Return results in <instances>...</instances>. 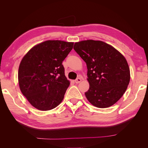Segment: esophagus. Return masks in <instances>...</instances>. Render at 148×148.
<instances>
[{
    "mask_svg": "<svg viewBox=\"0 0 148 148\" xmlns=\"http://www.w3.org/2000/svg\"><path fill=\"white\" fill-rule=\"evenodd\" d=\"M82 78H77L75 80V83H77V84H78V83H79L80 82H82Z\"/></svg>",
    "mask_w": 148,
    "mask_h": 148,
    "instance_id": "1",
    "label": "esophagus"
}]
</instances>
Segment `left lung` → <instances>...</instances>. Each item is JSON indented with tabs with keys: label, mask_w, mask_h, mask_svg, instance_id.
<instances>
[{
	"label": "left lung",
	"mask_w": 148,
	"mask_h": 148,
	"mask_svg": "<svg viewBox=\"0 0 148 148\" xmlns=\"http://www.w3.org/2000/svg\"><path fill=\"white\" fill-rule=\"evenodd\" d=\"M73 49L86 64L89 88L85 96L88 101L99 108L115 104L126 91L130 80V71L125 57L101 41L77 42Z\"/></svg>",
	"instance_id": "1"
}]
</instances>
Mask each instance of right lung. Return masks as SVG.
Here are the masks:
<instances>
[{"label": "right lung", "mask_w": 148, "mask_h": 148, "mask_svg": "<svg viewBox=\"0 0 148 148\" xmlns=\"http://www.w3.org/2000/svg\"><path fill=\"white\" fill-rule=\"evenodd\" d=\"M73 42L48 40L34 46L22 59L18 78L20 89L30 104L40 110H49L64 99L70 81L62 62Z\"/></svg>", "instance_id": "right-lung-1"}]
</instances>
